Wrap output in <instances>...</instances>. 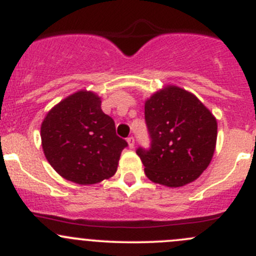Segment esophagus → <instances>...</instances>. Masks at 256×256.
Returning <instances> with one entry per match:
<instances>
[{"mask_svg":"<svg viewBox=\"0 0 256 256\" xmlns=\"http://www.w3.org/2000/svg\"><path fill=\"white\" fill-rule=\"evenodd\" d=\"M128 144L130 148H134V146H135V138H134L132 136H131V138H128Z\"/></svg>","mask_w":256,"mask_h":256,"instance_id":"1","label":"esophagus"}]
</instances>
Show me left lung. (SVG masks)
Here are the masks:
<instances>
[{"label": "left lung", "mask_w": 256, "mask_h": 256, "mask_svg": "<svg viewBox=\"0 0 256 256\" xmlns=\"http://www.w3.org/2000/svg\"><path fill=\"white\" fill-rule=\"evenodd\" d=\"M151 144L138 147L144 174L152 182L182 187L209 166L216 144V120L187 90L174 85L154 92L144 102Z\"/></svg>", "instance_id": "8db88e82"}]
</instances>
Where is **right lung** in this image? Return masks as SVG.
Returning a JSON list of instances; mask_svg holds the SVG:
<instances>
[{
  "label": "right lung",
  "instance_id": "add662e5",
  "mask_svg": "<svg viewBox=\"0 0 256 256\" xmlns=\"http://www.w3.org/2000/svg\"><path fill=\"white\" fill-rule=\"evenodd\" d=\"M40 138L50 166L78 184L112 177L128 146L116 135L112 118L102 112L100 98L85 90L69 95L47 114Z\"/></svg>",
  "mask_w": 256,
  "mask_h": 256
}]
</instances>
